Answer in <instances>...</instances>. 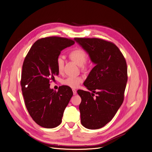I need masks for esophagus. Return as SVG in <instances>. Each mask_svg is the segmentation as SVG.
<instances>
[{"label": "esophagus", "mask_w": 152, "mask_h": 152, "mask_svg": "<svg viewBox=\"0 0 152 152\" xmlns=\"http://www.w3.org/2000/svg\"><path fill=\"white\" fill-rule=\"evenodd\" d=\"M72 91H73V95H76V94H77V91H76V89H72Z\"/></svg>", "instance_id": "34e87169"}]
</instances>
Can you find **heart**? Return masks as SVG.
<instances>
[{"label":"heart","mask_w":152,"mask_h":152,"mask_svg":"<svg viewBox=\"0 0 152 152\" xmlns=\"http://www.w3.org/2000/svg\"><path fill=\"white\" fill-rule=\"evenodd\" d=\"M68 57L70 60L80 66L82 72L86 73L89 71L90 66L86 61L88 59V54L85 50L78 48H74L69 52ZM64 61L61 57H59L57 60V69L58 72L60 74L63 73L64 72ZM82 80L83 79L80 76H69L64 79L62 81V83L70 88H76L79 85Z\"/></svg>","instance_id":"1"}]
</instances>
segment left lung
I'll list each match as a JSON object with an SVG mask.
<instances>
[{
    "label": "left lung",
    "mask_w": 152,
    "mask_h": 152,
    "mask_svg": "<svg viewBox=\"0 0 152 152\" xmlns=\"http://www.w3.org/2000/svg\"><path fill=\"white\" fill-rule=\"evenodd\" d=\"M96 66L77 90L82 125L90 129L105 126L115 116L124 99L128 80L125 58L113 42L99 38L75 37Z\"/></svg>",
    "instance_id": "obj_1"
}]
</instances>
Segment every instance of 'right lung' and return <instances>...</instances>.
<instances>
[{
	"mask_svg": "<svg viewBox=\"0 0 152 152\" xmlns=\"http://www.w3.org/2000/svg\"><path fill=\"white\" fill-rule=\"evenodd\" d=\"M75 43L71 39L51 36L36 41L23 62L21 86L27 111L33 120L46 128L58 126L73 95L70 87L63 85L58 91L49 83L59 73L57 60L61 51Z\"/></svg>",
	"mask_w": 152,
	"mask_h": 152,
	"instance_id": "add662e5",
	"label": "right lung"
}]
</instances>
